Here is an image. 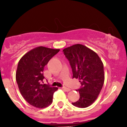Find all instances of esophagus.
<instances>
[{"label": "esophagus", "instance_id": "obj_1", "mask_svg": "<svg viewBox=\"0 0 127 127\" xmlns=\"http://www.w3.org/2000/svg\"><path fill=\"white\" fill-rule=\"evenodd\" d=\"M63 90H64V91H66V92H69L70 90H71V89L70 88H66V87H63L62 88Z\"/></svg>", "mask_w": 127, "mask_h": 127}]
</instances>
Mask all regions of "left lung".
<instances>
[{"mask_svg": "<svg viewBox=\"0 0 127 127\" xmlns=\"http://www.w3.org/2000/svg\"><path fill=\"white\" fill-rule=\"evenodd\" d=\"M64 54L69 61L73 78L79 79L82 87L77 90L79 100L74 106L85 108L97 99L104 82L103 63L96 53L82 44L64 48Z\"/></svg>", "mask_w": 127, "mask_h": 127, "instance_id": "8db88e82", "label": "left lung"}]
</instances>
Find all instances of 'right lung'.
<instances>
[{
	"label": "right lung",
	"mask_w": 127,
	"mask_h": 127,
	"mask_svg": "<svg viewBox=\"0 0 127 127\" xmlns=\"http://www.w3.org/2000/svg\"><path fill=\"white\" fill-rule=\"evenodd\" d=\"M60 49L37 47L31 50L20 59L16 72V80L23 97L37 108H44L53 102V93L58 90L42 84L43 69Z\"/></svg>",
	"instance_id": "add662e5"
}]
</instances>
